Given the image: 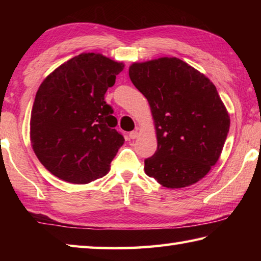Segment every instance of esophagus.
Returning <instances> with one entry per match:
<instances>
[{
    "instance_id": "34e87169",
    "label": "esophagus",
    "mask_w": 261,
    "mask_h": 261,
    "mask_svg": "<svg viewBox=\"0 0 261 261\" xmlns=\"http://www.w3.org/2000/svg\"><path fill=\"white\" fill-rule=\"evenodd\" d=\"M137 137H138V131L135 130V131H131L129 134V138L130 139H136Z\"/></svg>"
}]
</instances>
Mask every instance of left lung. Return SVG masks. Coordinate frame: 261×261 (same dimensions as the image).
I'll return each instance as SVG.
<instances>
[{"instance_id":"1","label":"left lung","mask_w":261,"mask_h":261,"mask_svg":"<svg viewBox=\"0 0 261 261\" xmlns=\"http://www.w3.org/2000/svg\"><path fill=\"white\" fill-rule=\"evenodd\" d=\"M129 76L147 99L155 123L158 149L145 160V173L169 189L205 177L230 126L214 84L176 57L134 63Z\"/></svg>"}]
</instances>
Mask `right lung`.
Segmentation results:
<instances>
[{
  "label": "right lung",
  "mask_w": 261,
  "mask_h": 261,
  "mask_svg": "<svg viewBox=\"0 0 261 261\" xmlns=\"http://www.w3.org/2000/svg\"><path fill=\"white\" fill-rule=\"evenodd\" d=\"M123 68L101 54L83 53L39 87L31 113V143L56 177L86 184L109 171L124 138L114 129L117 120L105 94Z\"/></svg>",
  "instance_id": "1"
}]
</instances>
